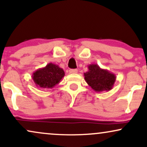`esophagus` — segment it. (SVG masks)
I'll list each match as a JSON object with an SVG mask.
<instances>
[{
  "mask_svg": "<svg viewBox=\"0 0 147 147\" xmlns=\"http://www.w3.org/2000/svg\"><path fill=\"white\" fill-rule=\"evenodd\" d=\"M77 72H78V70H77V69H70V70H69V73L70 74H76L77 73Z\"/></svg>",
  "mask_w": 147,
  "mask_h": 147,
  "instance_id": "obj_1",
  "label": "esophagus"
}]
</instances>
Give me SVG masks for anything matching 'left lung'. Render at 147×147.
<instances>
[{"mask_svg": "<svg viewBox=\"0 0 147 147\" xmlns=\"http://www.w3.org/2000/svg\"><path fill=\"white\" fill-rule=\"evenodd\" d=\"M88 71L84 74V79L93 90L100 92L112 89L116 79L114 73L100 68L96 63L88 65Z\"/></svg>", "mask_w": 147, "mask_h": 147, "instance_id": "left-lung-1", "label": "left lung"}]
</instances>
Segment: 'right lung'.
<instances>
[{
	"label": "right lung",
	"mask_w": 147,
	"mask_h": 147,
	"mask_svg": "<svg viewBox=\"0 0 147 147\" xmlns=\"http://www.w3.org/2000/svg\"><path fill=\"white\" fill-rule=\"evenodd\" d=\"M64 75L62 68L55 63H49L44 68L35 70L32 79L38 88H53L59 84Z\"/></svg>",
	"instance_id": "right-lung-1"
}]
</instances>
